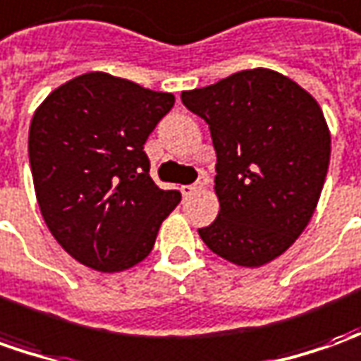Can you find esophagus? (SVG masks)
Here are the masks:
<instances>
[{
  "label": "esophagus",
  "mask_w": 361,
  "mask_h": 361,
  "mask_svg": "<svg viewBox=\"0 0 361 361\" xmlns=\"http://www.w3.org/2000/svg\"><path fill=\"white\" fill-rule=\"evenodd\" d=\"M207 183H209V178H207L205 173H200V180L195 181V183H191V185H183V188H181V193H183V197H190L195 191L203 190Z\"/></svg>",
  "instance_id": "obj_1"
}]
</instances>
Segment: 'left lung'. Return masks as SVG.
Here are the masks:
<instances>
[{
	"mask_svg": "<svg viewBox=\"0 0 361 361\" xmlns=\"http://www.w3.org/2000/svg\"><path fill=\"white\" fill-rule=\"evenodd\" d=\"M185 109L209 124L219 215L200 229L215 255L263 267L306 229L330 164L322 109L271 68L241 71L181 92Z\"/></svg>",
	"mask_w": 361,
	"mask_h": 361,
	"instance_id": "1",
	"label": "left lung"
}]
</instances>
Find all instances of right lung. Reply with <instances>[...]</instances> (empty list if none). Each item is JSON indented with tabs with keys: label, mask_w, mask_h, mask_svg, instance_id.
Instances as JSON below:
<instances>
[{
	"label": "right lung",
	"mask_w": 361,
	"mask_h": 361,
	"mask_svg": "<svg viewBox=\"0 0 361 361\" xmlns=\"http://www.w3.org/2000/svg\"><path fill=\"white\" fill-rule=\"evenodd\" d=\"M109 73H87L55 88L35 110L29 161L49 231L78 263L118 273L144 261L181 193L149 178L144 144L173 106Z\"/></svg>",
	"instance_id": "add662e5"
}]
</instances>
